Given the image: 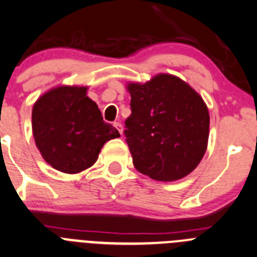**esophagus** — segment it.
Returning <instances> with one entry per match:
<instances>
[{
    "label": "esophagus",
    "mask_w": 257,
    "mask_h": 257,
    "mask_svg": "<svg viewBox=\"0 0 257 257\" xmlns=\"http://www.w3.org/2000/svg\"><path fill=\"white\" fill-rule=\"evenodd\" d=\"M113 126L116 127L117 130H118V133L121 134V135H122V131H123V128H122V124L119 123V122H114V123H113Z\"/></svg>",
    "instance_id": "34e87169"
}]
</instances>
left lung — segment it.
<instances>
[{
  "label": "left lung",
  "mask_w": 257,
  "mask_h": 257,
  "mask_svg": "<svg viewBox=\"0 0 257 257\" xmlns=\"http://www.w3.org/2000/svg\"><path fill=\"white\" fill-rule=\"evenodd\" d=\"M131 114L124 121L134 167L158 182L192 173L208 145L209 112L188 83L172 74L128 83Z\"/></svg>",
  "instance_id": "1"
}]
</instances>
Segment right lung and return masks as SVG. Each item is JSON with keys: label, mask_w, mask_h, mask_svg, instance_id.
Returning <instances> with one entry per match:
<instances>
[{"label": "right lung", "mask_w": 257, "mask_h": 257, "mask_svg": "<svg viewBox=\"0 0 257 257\" xmlns=\"http://www.w3.org/2000/svg\"><path fill=\"white\" fill-rule=\"evenodd\" d=\"M88 87L59 85L40 96L33 107V135L44 160L54 169L77 174L93 165L101 149L118 131L103 121Z\"/></svg>", "instance_id": "obj_1"}]
</instances>
